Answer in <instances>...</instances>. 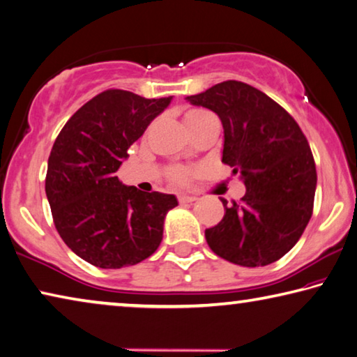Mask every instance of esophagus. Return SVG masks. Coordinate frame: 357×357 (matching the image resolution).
Segmentation results:
<instances>
[{
    "label": "esophagus",
    "mask_w": 357,
    "mask_h": 357,
    "mask_svg": "<svg viewBox=\"0 0 357 357\" xmlns=\"http://www.w3.org/2000/svg\"><path fill=\"white\" fill-rule=\"evenodd\" d=\"M195 200H197V198L195 197H190V195H179L178 197V202L181 204H189V203H193Z\"/></svg>",
    "instance_id": "34e87169"
}]
</instances>
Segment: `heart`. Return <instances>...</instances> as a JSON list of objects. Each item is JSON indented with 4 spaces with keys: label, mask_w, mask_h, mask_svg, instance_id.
<instances>
[{
    "label": "heart",
    "mask_w": 357,
    "mask_h": 357,
    "mask_svg": "<svg viewBox=\"0 0 357 357\" xmlns=\"http://www.w3.org/2000/svg\"><path fill=\"white\" fill-rule=\"evenodd\" d=\"M211 118H215V116L208 110H203V108H192V110H189L184 114V123L190 130L195 128V126L203 123V121L211 119ZM192 174H193L192 168H185V167H173L172 170L168 172V176H170L173 183L176 184H187L189 183V179L192 178Z\"/></svg>",
    "instance_id": "heart-1"
}]
</instances>
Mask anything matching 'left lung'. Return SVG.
Listing matches in <instances>:
<instances>
[{"label": "left lung", "instance_id": "left-lung-1", "mask_svg": "<svg viewBox=\"0 0 357 357\" xmlns=\"http://www.w3.org/2000/svg\"><path fill=\"white\" fill-rule=\"evenodd\" d=\"M213 110L223 126L222 162L241 173L245 195L204 231L215 255L257 268L280 259L309 223L317 168L305 135L285 108L250 84L227 80L187 96Z\"/></svg>", "mask_w": 357, "mask_h": 357}]
</instances>
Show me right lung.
<instances>
[{
  "instance_id": "add662e5",
  "label": "right lung",
  "mask_w": 357,
  "mask_h": 357,
  "mask_svg": "<svg viewBox=\"0 0 357 357\" xmlns=\"http://www.w3.org/2000/svg\"><path fill=\"white\" fill-rule=\"evenodd\" d=\"M170 98L146 99L107 89L72 114L53 143L45 193L59 236L102 269H119L153 255L174 195L142 192L116 176L128 149Z\"/></svg>"
}]
</instances>
